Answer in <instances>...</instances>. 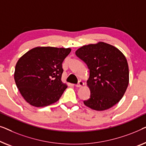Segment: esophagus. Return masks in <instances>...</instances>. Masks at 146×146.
<instances>
[{
    "mask_svg": "<svg viewBox=\"0 0 146 146\" xmlns=\"http://www.w3.org/2000/svg\"><path fill=\"white\" fill-rule=\"evenodd\" d=\"M84 85V83L82 81H79V82H78L77 84H76L75 85V87H83Z\"/></svg>",
    "mask_w": 146,
    "mask_h": 146,
    "instance_id": "1",
    "label": "esophagus"
}]
</instances>
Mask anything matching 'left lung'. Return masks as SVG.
<instances>
[{"label":"left lung","instance_id":"1","mask_svg":"<svg viewBox=\"0 0 146 146\" xmlns=\"http://www.w3.org/2000/svg\"><path fill=\"white\" fill-rule=\"evenodd\" d=\"M75 54L87 64L90 71L87 85L91 96L84 100V104L100 111L118 103L129 83L128 65L124 54L104 42L84 46Z\"/></svg>","mask_w":146,"mask_h":146}]
</instances>
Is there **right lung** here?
Instances as JSON below:
<instances>
[{
	"instance_id": "add662e5",
	"label": "right lung",
	"mask_w": 146,
	"mask_h": 146,
	"mask_svg": "<svg viewBox=\"0 0 146 146\" xmlns=\"http://www.w3.org/2000/svg\"><path fill=\"white\" fill-rule=\"evenodd\" d=\"M70 48L37 47L20 57L15 67L14 80L27 102L43 107L57 102L67 86L61 81L62 63Z\"/></svg>"
}]
</instances>
